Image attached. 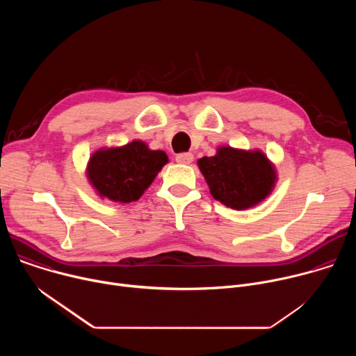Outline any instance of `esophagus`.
Listing matches in <instances>:
<instances>
[{
  "label": "esophagus",
  "instance_id": "1",
  "mask_svg": "<svg viewBox=\"0 0 356 356\" xmlns=\"http://www.w3.org/2000/svg\"><path fill=\"white\" fill-rule=\"evenodd\" d=\"M193 159H194V156H193V154H190V152H181V154L176 155V162L181 163V165H190L193 162Z\"/></svg>",
  "mask_w": 356,
  "mask_h": 356
}]
</instances>
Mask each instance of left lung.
Wrapping results in <instances>:
<instances>
[{
	"mask_svg": "<svg viewBox=\"0 0 356 356\" xmlns=\"http://www.w3.org/2000/svg\"><path fill=\"white\" fill-rule=\"evenodd\" d=\"M198 168L211 195L227 207L243 210L258 204L272 190L275 170L262 152L220 147L216 156H204Z\"/></svg>",
	"mask_w": 356,
	"mask_h": 356,
	"instance_id": "left-lung-1",
	"label": "left lung"
}]
</instances>
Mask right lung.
I'll return each instance as SVG.
<instances>
[{"label":"right lung","mask_w":356,"mask_h":356,"mask_svg":"<svg viewBox=\"0 0 356 356\" xmlns=\"http://www.w3.org/2000/svg\"><path fill=\"white\" fill-rule=\"evenodd\" d=\"M162 150H149L140 140L117 149L97 150L88 163V179L101 195L136 201L166 165Z\"/></svg>","instance_id":"right-lung-1"}]
</instances>
